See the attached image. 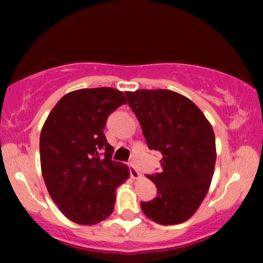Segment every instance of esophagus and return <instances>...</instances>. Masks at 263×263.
Wrapping results in <instances>:
<instances>
[{
  "mask_svg": "<svg viewBox=\"0 0 263 263\" xmlns=\"http://www.w3.org/2000/svg\"><path fill=\"white\" fill-rule=\"evenodd\" d=\"M128 166H129V171H130L132 178H133V179H138V178H140V176H141V175H140V172L138 171V168H136L133 164H129Z\"/></svg>",
  "mask_w": 263,
  "mask_h": 263,
  "instance_id": "obj_1",
  "label": "esophagus"
}]
</instances>
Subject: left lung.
Returning <instances> with one entry per match:
<instances>
[{
    "label": "left lung",
    "instance_id": "obj_1",
    "mask_svg": "<svg viewBox=\"0 0 263 263\" xmlns=\"http://www.w3.org/2000/svg\"><path fill=\"white\" fill-rule=\"evenodd\" d=\"M149 149L163 154V171L147 176L158 196L141 202L143 214L160 225L188 220L210 190L217 148L210 121L186 97L170 89L127 92Z\"/></svg>",
    "mask_w": 263,
    "mask_h": 263
}]
</instances>
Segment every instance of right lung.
Here are the masks:
<instances>
[{"instance_id":"add662e5","label":"right lung","mask_w":263,"mask_h":263,"mask_svg":"<svg viewBox=\"0 0 263 263\" xmlns=\"http://www.w3.org/2000/svg\"><path fill=\"white\" fill-rule=\"evenodd\" d=\"M127 103L111 87L67 93L53 106L41 132L42 175L49 195L66 218L96 225L114 212L116 189L129 167L111 160L114 147L104 135L109 115Z\"/></svg>"}]
</instances>
